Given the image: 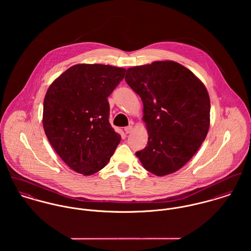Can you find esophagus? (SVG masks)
Returning a JSON list of instances; mask_svg holds the SVG:
<instances>
[{"label":"esophagus","mask_w":251,"mask_h":251,"mask_svg":"<svg viewBox=\"0 0 251 251\" xmlns=\"http://www.w3.org/2000/svg\"><path fill=\"white\" fill-rule=\"evenodd\" d=\"M132 130H133V127H132L131 126H126V127H125V131H126V134L130 133Z\"/></svg>","instance_id":"34e87169"}]
</instances>
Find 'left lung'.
Segmentation results:
<instances>
[{
	"label": "left lung",
	"mask_w": 251,
	"mask_h": 251,
	"mask_svg": "<svg viewBox=\"0 0 251 251\" xmlns=\"http://www.w3.org/2000/svg\"><path fill=\"white\" fill-rule=\"evenodd\" d=\"M125 79L143 101L149 134L148 145L136 156L156 176L178 171L209 131L211 102L205 85L173 61L130 68Z\"/></svg>",
	"instance_id": "1"
}]
</instances>
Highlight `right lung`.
<instances>
[{"label": "right lung", "instance_id": "add662e5", "mask_svg": "<svg viewBox=\"0 0 251 251\" xmlns=\"http://www.w3.org/2000/svg\"><path fill=\"white\" fill-rule=\"evenodd\" d=\"M126 70L109 65L79 64L48 88L42 124L48 141L73 171L85 176L101 170L121 135L109 123L107 98Z\"/></svg>", "mask_w": 251, "mask_h": 251}]
</instances>
